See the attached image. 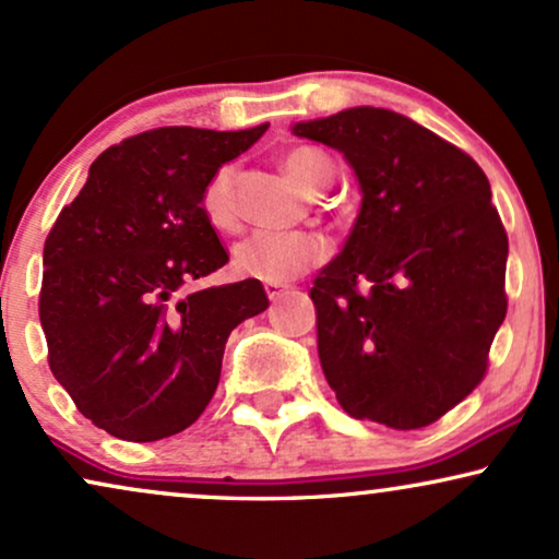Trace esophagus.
Segmentation results:
<instances>
[{
	"label": "esophagus",
	"instance_id": "esophagus-1",
	"mask_svg": "<svg viewBox=\"0 0 559 559\" xmlns=\"http://www.w3.org/2000/svg\"><path fill=\"white\" fill-rule=\"evenodd\" d=\"M264 290H266V295H269V300H280L282 295L287 293V285H280V282H266Z\"/></svg>",
	"mask_w": 559,
	"mask_h": 559
}]
</instances>
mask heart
Listing matches in <instances>:
<instances>
[{
	"mask_svg": "<svg viewBox=\"0 0 559 559\" xmlns=\"http://www.w3.org/2000/svg\"><path fill=\"white\" fill-rule=\"evenodd\" d=\"M282 165L311 197H319L334 181V163L313 147H293L282 157ZM236 165L219 168L206 183L202 210L206 219L219 230H233L238 225L236 202ZM329 248L323 238L311 233H251L233 248L236 274L261 282H290L302 272L321 264Z\"/></svg>",
	"mask_w": 559,
	"mask_h": 559,
	"instance_id": "heart-1",
	"label": "heart"
}]
</instances>
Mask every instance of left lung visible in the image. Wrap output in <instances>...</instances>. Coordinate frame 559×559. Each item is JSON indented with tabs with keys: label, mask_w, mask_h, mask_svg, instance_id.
Returning <instances> with one entry per match:
<instances>
[{
	"label": "left lung",
	"mask_w": 559,
	"mask_h": 559,
	"mask_svg": "<svg viewBox=\"0 0 559 559\" xmlns=\"http://www.w3.org/2000/svg\"><path fill=\"white\" fill-rule=\"evenodd\" d=\"M340 150L362 204L311 287L323 376L342 409L394 430L436 423L485 378L508 311V236L469 155L389 108L300 121Z\"/></svg>",
	"instance_id": "left-lung-1"
}]
</instances>
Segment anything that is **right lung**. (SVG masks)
Here are the masks:
<instances>
[{
    "mask_svg": "<svg viewBox=\"0 0 559 559\" xmlns=\"http://www.w3.org/2000/svg\"><path fill=\"white\" fill-rule=\"evenodd\" d=\"M269 129L163 127L90 165L44 246L48 365L114 438L150 443L197 423L240 321L266 311L259 280L194 287L227 264L202 210L212 176Z\"/></svg>",
    "mask_w": 559,
    "mask_h": 559,
    "instance_id": "add662e5",
    "label": "right lung"
}]
</instances>
